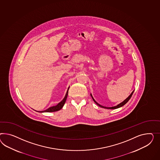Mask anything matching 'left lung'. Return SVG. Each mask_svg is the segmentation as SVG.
Wrapping results in <instances>:
<instances>
[{
	"label": "left lung",
	"instance_id": "obj_1",
	"mask_svg": "<svg viewBox=\"0 0 160 160\" xmlns=\"http://www.w3.org/2000/svg\"><path fill=\"white\" fill-rule=\"evenodd\" d=\"M133 92H134V91H133L131 94H130V95L126 98V99H125L122 102H121V103H120L119 104H118V105H117V106H115V107H104V106H102V105H101L100 104H98V103H97L96 101H95V99H94V98L92 97V95H91V97H92V99H93V101H94L95 102V104H97L99 107H101V108H106V109H117V108H120V107H122V106H123L125 104H126L128 101H129V100L130 99V98H131V97L132 96V95H133Z\"/></svg>",
	"mask_w": 160,
	"mask_h": 160
}]
</instances>
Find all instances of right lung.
I'll return each mask as SVG.
<instances>
[{"instance_id":"right-lung-1","label":"right lung","mask_w":160,"mask_h":160,"mask_svg":"<svg viewBox=\"0 0 160 160\" xmlns=\"http://www.w3.org/2000/svg\"><path fill=\"white\" fill-rule=\"evenodd\" d=\"M69 87L68 89V91L66 92V94L65 95V98L62 99V101H61L58 104H57L55 106H53L50 108H48L47 109L43 111H40L39 112H55L59 111L62 108H63L64 104H65L66 100L67 99L68 95V91H69Z\"/></svg>"}]
</instances>
